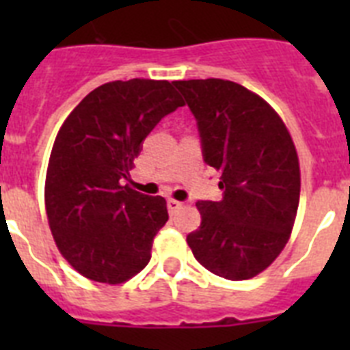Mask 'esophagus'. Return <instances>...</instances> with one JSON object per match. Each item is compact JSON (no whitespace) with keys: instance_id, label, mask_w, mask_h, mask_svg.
<instances>
[{"instance_id":"obj_1","label":"esophagus","mask_w":350,"mask_h":350,"mask_svg":"<svg viewBox=\"0 0 350 350\" xmlns=\"http://www.w3.org/2000/svg\"><path fill=\"white\" fill-rule=\"evenodd\" d=\"M167 207H169L170 214H174V213H178L181 207H183V203L178 202V200H167Z\"/></svg>"}]
</instances>
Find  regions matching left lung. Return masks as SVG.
Masks as SVG:
<instances>
[{"instance_id":"1","label":"left lung","mask_w":350,"mask_h":350,"mask_svg":"<svg viewBox=\"0 0 350 350\" xmlns=\"http://www.w3.org/2000/svg\"><path fill=\"white\" fill-rule=\"evenodd\" d=\"M198 121L205 163L219 170L221 202H198L192 254L225 280H250L276 260L293 232L299 161L283 120L263 98L227 79L174 81Z\"/></svg>"}]
</instances>
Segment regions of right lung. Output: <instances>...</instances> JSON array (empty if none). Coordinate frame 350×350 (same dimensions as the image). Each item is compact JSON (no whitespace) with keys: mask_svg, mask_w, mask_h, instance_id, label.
<instances>
[{"mask_svg":"<svg viewBox=\"0 0 350 350\" xmlns=\"http://www.w3.org/2000/svg\"><path fill=\"white\" fill-rule=\"evenodd\" d=\"M183 101L174 83L111 81L87 94L63 121L45 178V208L62 256L92 282L118 285L150 261L167 202L126 180L142 142Z\"/></svg>","mask_w":350,"mask_h":350,"instance_id":"right-lung-1","label":"right lung"}]
</instances>
